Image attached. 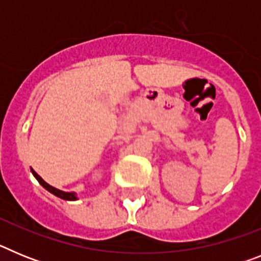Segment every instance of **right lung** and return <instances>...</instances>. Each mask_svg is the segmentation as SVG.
Masks as SVG:
<instances>
[{"label": "right lung", "instance_id": "add662e5", "mask_svg": "<svg viewBox=\"0 0 261 261\" xmlns=\"http://www.w3.org/2000/svg\"><path fill=\"white\" fill-rule=\"evenodd\" d=\"M32 174H34V176H35L36 179H38L39 183H40L41 186L44 187L45 190L49 191L50 193H53V195L57 196V197H60V199L69 200V201H74V200H77V196H75L74 192H64V191L57 190V188H55V187H52V186H49V184H48V183H45V181L43 180V179H41V177L39 176V175L36 174V172L34 171V170H32Z\"/></svg>", "mask_w": 261, "mask_h": 261}]
</instances>
